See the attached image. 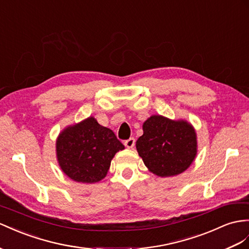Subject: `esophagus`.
I'll return each mask as SVG.
<instances>
[{
    "label": "esophagus",
    "instance_id": "34e87169",
    "mask_svg": "<svg viewBox=\"0 0 249 249\" xmlns=\"http://www.w3.org/2000/svg\"><path fill=\"white\" fill-rule=\"evenodd\" d=\"M135 143H136V140L133 138H129L128 140H126V141L124 142V145L127 148H132L133 146H135Z\"/></svg>",
    "mask_w": 249,
    "mask_h": 249
}]
</instances>
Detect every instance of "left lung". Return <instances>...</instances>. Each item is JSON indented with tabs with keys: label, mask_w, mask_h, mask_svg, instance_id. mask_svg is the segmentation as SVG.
Returning <instances> with one entry per match:
<instances>
[{
	"label": "left lung",
	"mask_w": 249,
	"mask_h": 249,
	"mask_svg": "<svg viewBox=\"0 0 249 249\" xmlns=\"http://www.w3.org/2000/svg\"><path fill=\"white\" fill-rule=\"evenodd\" d=\"M136 147L145 166L159 177L185 171L196 156V135L187 121L151 116L143 124Z\"/></svg>",
	"instance_id": "obj_1"
}]
</instances>
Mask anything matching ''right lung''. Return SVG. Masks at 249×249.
Returning <instances> with one entry per match:
<instances>
[{
    "label": "right lung",
    "instance_id": "obj_1",
    "mask_svg": "<svg viewBox=\"0 0 249 249\" xmlns=\"http://www.w3.org/2000/svg\"><path fill=\"white\" fill-rule=\"evenodd\" d=\"M56 158L63 173L80 183H95L106 177L114 155L124 145L113 131L93 117L66 127L56 139Z\"/></svg>",
    "mask_w": 249,
    "mask_h": 249
}]
</instances>
